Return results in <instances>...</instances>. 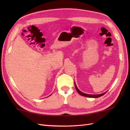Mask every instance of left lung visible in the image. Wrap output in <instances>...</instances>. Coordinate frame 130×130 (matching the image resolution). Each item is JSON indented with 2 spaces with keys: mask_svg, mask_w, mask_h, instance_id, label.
I'll return each instance as SVG.
<instances>
[{
  "mask_svg": "<svg viewBox=\"0 0 130 130\" xmlns=\"http://www.w3.org/2000/svg\"><path fill=\"white\" fill-rule=\"evenodd\" d=\"M74 85H75V88H76V90H77V92L78 93H79V94H80V95H81L82 96H86V97H89V98H99V97H100V96H101L104 95V94L106 93V92H105V93H103V94H96H96H86V93H82V92H81L80 90L77 88V86H76V85L75 82H74Z\"/></svg>",
  "mask_w": 130,
  "mask_h": 130,
  "instance_id": "1",
  "label": "left lung"
}]
</instances>
